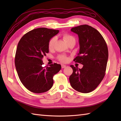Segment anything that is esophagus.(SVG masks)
I'll use <instances>...</instances> for the list:
<instances>
[{
    "mask_svg": "<svg viewBox=\"0 0 121 121\" xmlns=\"http://www.w3.org/2000/svg\"><path fill=\"white\" fill-rule=\"evenodd\" d=\"M66 66L65 65H61V67H62V69L66 68Z\"/></svg>",
    "mask_w": 121,
    "mask_h": 121,
    "instance_id": "obj_1",
    "label": "esophagus"
}]
</instances>
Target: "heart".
Instances as JSON below:
<instances>
[{
	"mask_svg": "<svg viewBox=\"0 0 121 121\" xmlns=\"http://www.w3.org/2000/svg\"><path fill=\"white\" fill-rule=\"evenodd\" d=\"M63 38L64 40H65L67 43H69L72 40H75V38H74L73 36L68 34H64L63 35ZM56 40V38L55 37H53L49 39L48 43V47L49 49V50L52 49ZM58 59H59V61H60L61 62H67L69 61V58L68 56L63 55H59L58 56Z\"/></svg>",
	"mask_w": 121,
	"mask_h": 121,
	"instance_id": "heart-1",
	"label": "heart"
}]
</instances>
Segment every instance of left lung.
Segmentation results:
<instances>
[{
    "label": "left lung",
    "mask_w": 121,
    "mask_h": 121,
    "mask_svg": "<svg viewBox=\"0 0 121 121\" xmlns=\"http://www.w3.org/2000/svg\"><path fill=\"white\" fill-rule=\"evenodd\" d=\"M78 35L79 51L74 59L83 65L82 69L70 65L73 73L69 78L71 85L76 91L88 93L96 89L104 78L108 59V49L101 34L88 25L71 29Z\"/></svg>",
    "instance_id": "left-lung-1"
}]
</instances>
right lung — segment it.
<instances>
[{"label": "right lung", "instance_id": "add662e5", "mask_svg": "<svg viewBox=\"0 0 121 121\" xmlns=\"http://www.w3.org/2000/svg\"><path fill=\"white\" fill-rule=\"evenodd\" d=\"M59 30L40 27L27 32L20 40L15 56V65L21 83L29 91L42 93L49 91L53 77L61 70L56 63L43 67L42 59L49 52L48 43Z\"/></svg>", "mask_w": 121, "mask_h": 121}]
</instances>
